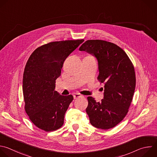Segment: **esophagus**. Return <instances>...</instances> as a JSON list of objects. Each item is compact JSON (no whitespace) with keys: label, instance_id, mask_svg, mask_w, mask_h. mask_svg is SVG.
Returning <instances> with one entry per match:
<instances>
[{"label":"esophagus","instance_id":"obj_1","mask_svg":"<svg viewBox=\"0 0 157 157\" xmlns=\"http://www.w3.org/2000/svg\"><path fill=\"white\" fill-rule=\"evenodd\" d=\"M82 97V95L80 94H75L73 95V97H74L75 99L77 98H79V97Z\"/></svg>","mask_w":157,"mask_h":157}]
</instances>
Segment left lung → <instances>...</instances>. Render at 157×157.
<instances>
[{
  "mask_svg": "<svg viewBox=\"0 0 157 157\" xmlns=\"http://www.w3.org/2000/svg\"><path fill=\"white\" fill-rule=\"evenodd\" d=\"M98 62V79L104 83L103 98L97 102L88 97L86 108L90 124L109 129L120 123L128 112L136 87L134 68L125 52L117 45L102 40H88L79 47Z\"/></svg>",
  "mask_w": 157,
  "mask_h": 157,
  "instance_id": "8db88e82",
  "label": "left lung"
}]
</instances>
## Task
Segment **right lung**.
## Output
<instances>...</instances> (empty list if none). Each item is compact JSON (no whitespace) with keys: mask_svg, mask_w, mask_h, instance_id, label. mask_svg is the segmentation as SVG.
Here are the masks:
<instances>
[{"mask_svg":"<svg viewBox=\"0 0 157 157\" xmlns=\"http://www.w3.org/2000/svg\"><path fill=\"white\" fill-rule=\"evenodd\" d=\"M84 39L52 42L36 48L25 68L23 92L25 111L30 120L45 131L62 126L72 95H61L55 90L65 59Z\"/></svg>","mask_w":157,"mask_h":157,"instance_id":"right-lung-1","label":"right lung"}]
</instances>
